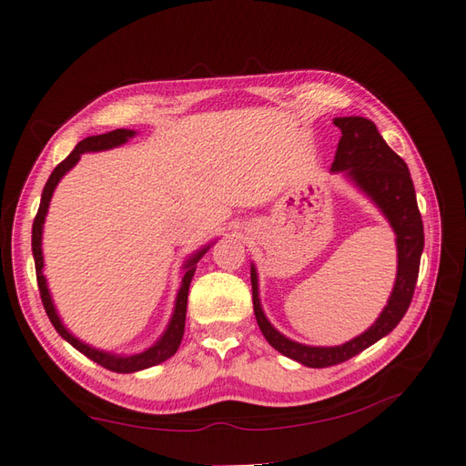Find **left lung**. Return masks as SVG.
Here are the masks:
<instances>
[{
  "label": "left lung",
  "mask_w": 466,
  "mask_h": 466,
  "mask_svg": "<svg viewBox=\"0 0 466 466\" xmlns=\"http://www.w3.org/2000/svg\"><path fill=\"white\" fill-rule=\"evenodd\" d=\"M334 126L340 127L342 137L339 147H336L330 170L349 176L380 208L386 220L390 222L394 234H397L399 270L389 304L384 306V310L369 330L340 346H306L286 339L264 316L258 299V274H256L252 264L250 279L254 314L264 339L280 354L304 366H310V369H326V366L349 360L397 329V324L410 306L419 279L420 254L424 248L422 218L409 166L397 152L390 150L376 130L374 122L366 120V117H334Z\"/></svg>",
  "instance_id": "left-lung-1"
}]
</instances>
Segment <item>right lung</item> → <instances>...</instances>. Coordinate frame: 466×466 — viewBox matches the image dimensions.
Listing matches in <instances>:
<instances>
[{"label":"right lung","mask_w":466,"mask_h":466,"mask_svg":"<svg viewBox=\"0 0 466 466\" xmlns=\"http://www.w3.org/2000/svg\"><path fill=\"white\" fill-rule=\"evenodd\" d=\"M134 134H136L134 130H114V132L100 134V136H90V137H86V140H82L80 144H77L74 150H72V154H69L64 162H59L54 167L52 176L47 177V182L44 186V192H42V202H39L35 220H34V226H32V252H34V262H35L37 289H39V296H42L46 314L49 316V320H52L54 329L59 332V336H62L64 340H67L69 344H72L76 350H80L82 354H86L87 359L97 362L100 366H104V369H107V370L122 372V374L150 369V366L160 364V362L167 360V359H170V356L176 354L177 346H180L182 336H184L187 290H190V282H192V276L196 272V264L206 254V250L210 248V246H206V248H202L200 252H196L192 258L186 260V264H184V276H182V286H180V290H177V296H176L174 314H172V319H170V324H167L166 332L160 336V340H157L154 346H150V349L140 352V354L120 356V354H112V352H104V350L92 349L90 344L77 340L76 336L69 332L66 326L62 324V320H59V316L56 312V306L52 302V296H49V290H47L46 276H44L42 232H44V222H46L49 200H52V194L56 190V186L66 176V172L72 170V167L77 164V160H80V156L84 152H100V150H110V147H116V146H122V144H126L127 140H130Z\"/></svg>","instance_id":"right-lung-1"}]
</instances>
